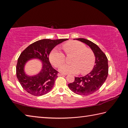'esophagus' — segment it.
<instances>
[{"label": "esophagus", "mask_w": 128, "mask_h": 128, "mask_svg": "<svg viewBox=\"0 0 128 128\" xmlns=\"http://www.w3.org/2000/svg\"><path fill=\"white\" fill-rule=\"evenodd\" d=\"M66 74H63V73H58V76H66Z\"/></svg>", "instance_id": "obj_1"}]
</instances>
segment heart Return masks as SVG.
I'll return each mask as SVG.
<instances>
[{"mask_svg": "<svg viewBox=\"0 0 128 128\" xmlns=\"http://www.w3.org/2000/svg\"><path fill=\"white\" fill-rule=\"evenodd\" d=\"M66 55H72V64L62 65L65 62V56L58 49H54L50 54V60L53 66L58 68L64 74H77L81 71L86 74L92 69L95 64V55L92 49L86 47L82 43L76 40H71L62 46Z\"/></svg>", "mask_w": 128, "mask_h": 128, "instance_id": "1", "label": "heart"}]
</instances>
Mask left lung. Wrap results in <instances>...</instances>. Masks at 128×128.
Wrapping results in <instances>:
<instances>
[{
  "instance_id": "obj_1",
  "label": "left lung",
  "mask_w": 128,
  "mask_h": 128,
  "mask_svg": "<svg viewBox=\"0 0 128 128\" xmlns=\"http://www.w3.org/2000/svg\"><path fill=\"white\" fill-rule=\"evenodd\" d=\"M76 40L85 43L92 50L95 56V64L91 72L84 77H75L68 87L75 94L88 95L99 90L107 79L108 74V59L105 54L94 43L84 38Z\"/></svg>"
}]
</instances>
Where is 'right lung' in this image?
Listing matches in <instances>:
<instances>
[{"instance_id": "obj_1", "label": "right lung", "mask_w": 128, "mask_h": 128, "mask_svg": "<svg viewBox=\"0 0 128 128\" xmlns=\"http://www.w3.org/2000/svg\"><path fill=\"white\" fill-rule=\"evenodd\" d=\"M66 40H41L29 45L21 52L17 60L16 76L26 92L34 96H41L51 90L58 72L51 66L49 55L56 45ZM32 58L40 60L42 62V68L38 74L29 76L25 74L24 66L26 62Z\"/></svg>"}]
</instances>
